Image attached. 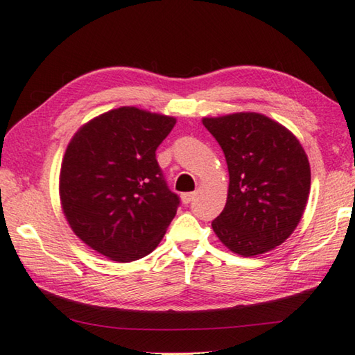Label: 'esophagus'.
Instances as JSON below:
<instances>
[{"instance_id": "34e87169", "label": "esophagus", "mask_w": 355, "mask_h": 355, "mask_svg": "<svg viewBox=\"0 0 355 355\" xmlns=\"http://www.w3.org/2000/svg\"><path fill=\"white\" fill-rule=\"evenodd\" d=\"M196 196H197V192H184V194L182 196V200H183L184 205H188V203L194 200Z\"/></svg>"}]
</instances>
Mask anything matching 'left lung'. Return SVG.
Masks as SVG:
<instances>
[{
  "label": "left lung",
  "instance_id": "8db88e82",
  "mask_svg": "<svg viewBox=\"0 0 355 355\" xmlns=\"http://www.w3.org/2000/svg\"><path fill=\"white\" fill-rule=\"evenodd\" d=\"M225 155L227 203L211 227L225 248L243 257L272 250L302 218L310 194V164L290 130L258 112L205 117Z\"/></svg>",
  "mask_w": 355,
  "mask_h": 355
}]
</instances>
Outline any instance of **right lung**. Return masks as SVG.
Returning <instances> with one entry per match:
<instances>
[{
    "instance_id": "add662e5",
    "label": "right lung",
    "mask_w": 355,
    "mask_h": 355,
    "mask_svg": "<svg viewBox=\"0 0 355 355\" xmlns=\"http://www.w3.org/2000/svg\"><path fill=\"white\" fill-rule=\"evenodd\" d=\"M175 117L122 106L89 120L62 158L59 197L75 235L112 261L148 255L177 214L156 148Z\"/></svg>"
}]
</instances>
